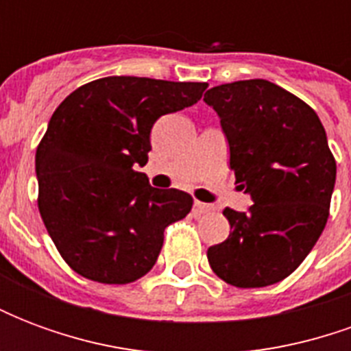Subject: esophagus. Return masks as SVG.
Wrapping results in <instances>:
<instances>
[{"label": "esophagus", "mask_w": 351, "mask_h": 351, "mask_svg": "<svg viewBox=\"0 0 351 351\" xmlns=\"http://www.w3.org/2000/svg\"><path fill=\"white\" fill-rule=\"evenodd\" d=\"M193 210H195V214H210L214 210L213 205H208V203H201V201H195L193 203Z\"/></svg>", "instance_id": "esophagus-1"}]
</instances>
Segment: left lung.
I'll return each instance as SVG.
<instances>
[{"instance_id": "obj_1", "label": "left lung", "mask_w": 351, "mask_h": 351, "mask_svg": "<svg viewBox=\"0 0 351 351\" xmlns=\"http://www.w3.org/2000/svg\"><path fill=\"white\" fill-rule=\"evenodd\" d=\"M229 143V165L254 201L226 208L231 233L206 252L213 271L235 287L289 276L324 231L337 161L314 108L269 80H239L205 93Z\"/></svg>"}]
</instances>
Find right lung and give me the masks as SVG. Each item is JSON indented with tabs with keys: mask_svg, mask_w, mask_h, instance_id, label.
Returning <instances> with one entry per match:
<instances>
[{
	"mask_svg": "<svg viewBox=\"0 0 351 351\" xmlns=\"http://www.w3.org/2000/svg\"><path fill=\"white\" fill-rule=\"evenodd\" d=\"M206 82L105 77L69 93L35 154L39 213L73 271L130 284L156 263L169 223L186 218V191L158 190L145 173L156 120L201 99Z\"/></svg>",
	"mask_w": 351,
	"mask_h": 351,
	"instance_id": "1",
	"label": "right lung"
}]
</instances>
